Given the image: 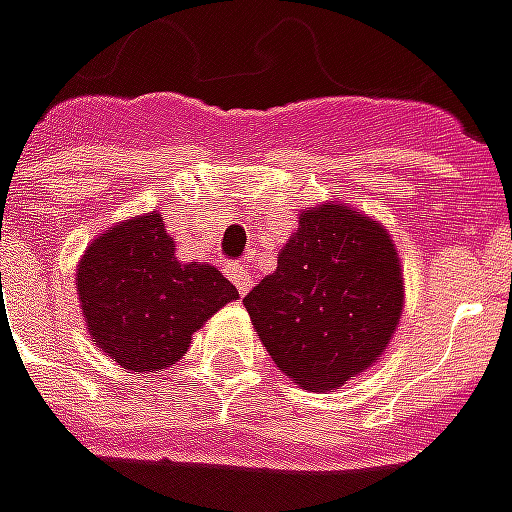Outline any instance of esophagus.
Instances as JSON below:
<instances>
[{"label": "esophagus", "instance_id": "esophagus-1", "mask_svg": "<svg viewBox=\"0 0 512 512\" xmlns=\"http://www.w3.org/2000/svg\"><path fill=\"white\" fill-rule=\"evenodd\" d=\"M225 273H228V278L234 281V287L239 290V295H245V292L253 287V276H250L248 267H242V264H228V267H225Z\"/></svg>", "mask_w": 512, "mask_h": 512}]
</instances>
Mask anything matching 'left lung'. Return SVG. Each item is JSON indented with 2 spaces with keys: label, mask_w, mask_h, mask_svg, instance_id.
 <instances>
[{
  "label": "left lung",
  "mask_w": 512,
  "mask_h": 512,
  "mask_svg": "<svg viewBox=\"0 0 512 512\" xmlns=\"http://www.w3.org/2000/svg\"><path fill=\"white\" fill-rule=\"evenodd\" d=\"M276 368L326 393L382 357L404 309L396 245L382 222L343 203L301 211L273 276L245 295Z\"/></svg>",
  "instance_id": "left-lung-1"
}]
</instances>
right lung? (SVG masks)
I'll use <instances>...</instances> for the list:
<instances>
[{
    "instance_id": "obj_1",
    "label": "right lung",
    "mask_w": 512,
    "mask_h": 512,
    "mask_svg": "<svg viewBox=\"0 0 512 512\" xmlns=\"http://www.w3.org/2000/svg\"><path fill=\"white\" fill-rule=\"evenodd\" d=\"M77 295L91 343L133 373L175 365L195 334L239 298L217 267L183 264L161 214L97 236L77 264Z\"/></svg>"
}]
</instances>
